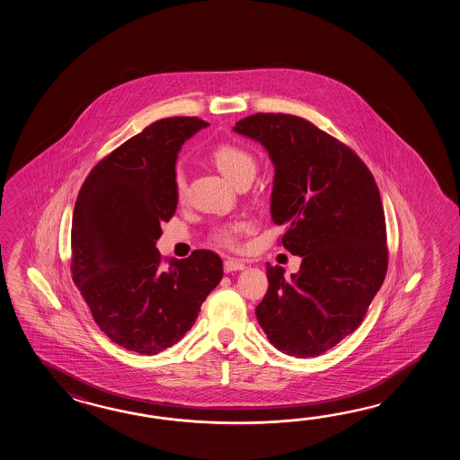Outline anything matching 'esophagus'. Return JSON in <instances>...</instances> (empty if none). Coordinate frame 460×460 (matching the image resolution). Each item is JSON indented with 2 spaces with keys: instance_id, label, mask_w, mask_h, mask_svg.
Returning <instances> with one entry per match:
<instances>
[{
  "instance_id": "obj_1",
  "label": "esophagus",
  "mask_w": 460,
  "mask_h": 460,
  "mask_svg": "<svg viewBox=\"0 0 460 460\" xmlns=\"http://www.w3.org/2000/svg\"><path fill=\"white\" fill-rule=\"evenodd\" d=\"M224 270H226V273H234V271H242L244 270L243 261H240V260H234V258H228L224 261Z\"/></svg>"
}]
</instances>
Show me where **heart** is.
Instances as JSON below:
<instances>
[{
  "instance_id": "b5f03b06",
  "label": "heart",
  "mask_w": 460,
  "mask_h": 460,
  "mask_svg": "<svg viewBox=\"0 0 460 460\" xmlns=\"http://www.w3.org/2000/svg\"><path fill=\"white\" fill-rule=\"evenodd\" d=\"M212 159L218 167V171L230 179L234 184L244 177H253L256 172V159L253 155L242 146L236 145H220L212 151ZM174 187L179 196L186 190V174L182 169H177L174 174ZM244 230L243 222H232L226 226H217L214 230V240L224 246H236L240 234Z\"/></svg>"
}]
</instances>
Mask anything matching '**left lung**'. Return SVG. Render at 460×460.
Wrapping results in <instances>:
<instances>
[{"instance_id": "1", "label": "left lung", "mask_w": 460, "mask_h": 460, "mask_svg": "<svg viewBox=\"0 0 460 460\" xmlns=\"http://www.w3.org/2000/svg\"><path fill=\"white\" fill-rule=\"evenodd\" d=\"M268 151L274 166L271 218L299 254L284 278L266 264L268 293L256 319L278 350L299 358L335 347L362 323L388 268L382 199L360 157L311 121L256 113L234 127Z\"/></svg>"}]
</instances>
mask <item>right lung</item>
<instances>
[{
  "mask_svg": "<svg viewBox=\"0 0 460 460\" xmlns=\"http://www.w3.org/2000/svg\"><path fill=\"white\" fill-rule=\"evenodd\" d=\"M208 123L157 119L90 171L72 217V279L111 342L156 355L179 342L220 283L218 254L196 250L169 268L156 242L176 214L177 153Z\"/></svg>",
  "mask_w": 460,
  "mask_h": 460,
  "instance_id": "obj_1",
  "label": "right lung"
}]
</instances>
